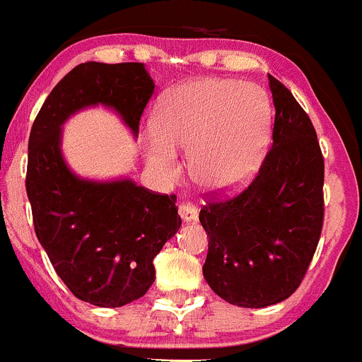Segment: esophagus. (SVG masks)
<instances>
[{
    "instance_id": "1",
    "label": "esophagus",
    "mask_w": 362,
    "mask_h": 362,
    "mask_svg": "<svg viewBox=\"0 0 362 362\" xmlns=\"http://www.w3.org/2000/svg\"><path fill=\"white\" fill-rule=\"evenodd\" d=\"M178 214L184 221H196L198 218V208L191 202H184L178 204Z\"/></svg>"
}]
</instances>
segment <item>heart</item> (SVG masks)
<instances>
[{
    "instance_id": "1",
    "label": "heart",
    "mask_w": 362,
    "mask_h": 362,
    "mask_svg": "<svg viewBox=\"0 0 362 362\" xmlns=\"http://www.w3.org/2000/svg\"><path fill=\"white\" fill-rule=\"evenodd\" d=\"M272 108L254 83L203 78L184 83L159 105L145 138L152 168L164 178L178 175L175 148H191V171L211 191L235 189L257 171L269 141Z\"/></svg>"
}]
</instances>
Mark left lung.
<instances>
[{
    "instance_id": "obj_1",
    "label": "left lung",
    "mask_w": 362,
    "mask_h": 362,
    "mask_svg": "<svg viewBox=\"0 0 362 362\" xmlns=\"http://www.w3.org/2000/svg\"><path fill=\"white\" fill-rule=\"evenodd\" d=\"M273 145L236 196L208 192L199 222L208 235L203 275L231 305L262 308L289 298L312 262L324 224V158L308 113L268 75Z\"/></svg>"
}]
</instances>
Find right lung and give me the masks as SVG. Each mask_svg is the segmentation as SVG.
Instances as JSON below:
<instances>
[{
  "mask_svg": "<svg viewBox=\"0 0 362 362\" xmlns=\"http://www.w3.org/2000/svg\"><path fill=\"white\" fill-rule=\"evenodd\" d=\"M152 94L141 63H82L54 87L29 134L25 191L38 242L73 296L103 308L127 305L152 286L154 257L182 224L177 196L75 177L61 156V124L103 103L138 134Z\"/></svg>",
  "mask_w": 362,
  "mask_h": 362,
  "instance_id": "1",
  "label": "right lung"
}]
</instances>
